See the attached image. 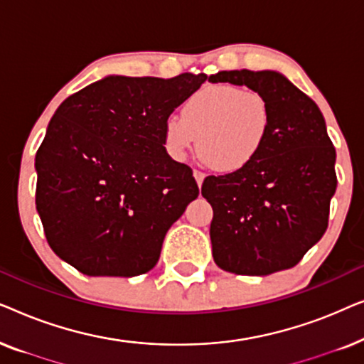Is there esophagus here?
Segmentation results:
<instances>
[{
	"mask_svg": "<svg viewBox=\"0 0 364 364\" xmlns=\"http://www.w3.org/2000/svg\"><path fill=\"white\" fill-rule=\"evenodd\" d=\"M193 177H196V181H197V186H198V187H202V182H203V178H205V173L200 172V171H193Z\"/></svg>",
	"mask_w": 364,
	"mask_h": 364,
	"instance_id": "esophagus-1",
	"label": "esophagus"
}]
</instances>
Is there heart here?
<instances>
[{"label": "heart", "mask_w": 364, "mask_h": 364, "mask_svg": "<svg viewBox=\"0 0 364 364\" xmlns=\"http://www.w3.org/2000/svg\"><path fill=\"white\" fill-rule=\"evenodd\" d=\"M273 124L268 99L257 91L212 84L191 96L181 116L164 122V147L173 161H186L198 147L202 159L222 173L238 172L260 156Z\"/></svg>", "instance_id": "1"}]
</instances>
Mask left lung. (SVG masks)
Instances as JSON below:
<instances>
[{
    "mask_svg": "<svg viewBox=\"0 0 364 364\" xmlns=\"http://www.w3.org/2000/svg\"><path fill=\"white\" fill-rule=\"evenodd\" d=\"M208 81L250 87L273 111L260 156L242 171L202 183L213 208V260L222 270L252 277L295 267L326 232L338 183L323 114L280 73L220 71Z\"/></svg>",
    "mask_w": 364,
    "mask_h": 364,
    "instance_id": "1",
    "label": "left lung"
}]
</instances>
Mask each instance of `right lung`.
<instances>
[{
    "mask_svg": "<svg viewBox=\"0 0 364 364\" xmlns=\"http://www.w3.org/2000/svg\"><path fill=\"white\" fill-rule=\"evenodd\" d=\"M109 76L69 96L36 152V208L59 258L89 277L156 267L164 237L198 196L192 168L168 157L164 122L205 82Z\"/></svg>",
    "mask_w": 364,
    "mask_h": 364,
    "instance_id": "right-lung-1",
    "label": "right lung"
}]
</instances>
